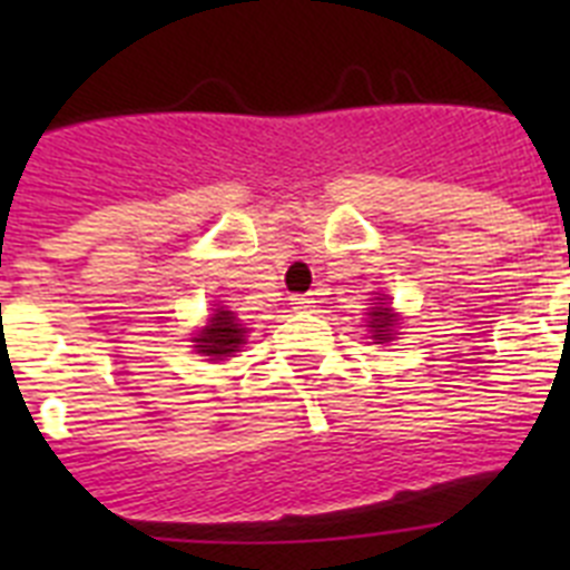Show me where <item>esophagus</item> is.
I'll return each mask as SVG.
<instances>
[{
    "label": "esophagus",
    "mask_w": 570,
    "mask_h": 570,
    "mask_svg": "<svg viewBox=\"0 0 570 570\" xmlns=\"http://www.w3.org/2000/svg\"><path fill=\"white\" fill-rule=\"evenodd\" d=\"M291 305H294L296 311H311L314 308V299H311V296H291Z\"/></svg>",
    "instance_id": "esophagus-1"
}]
</instances>
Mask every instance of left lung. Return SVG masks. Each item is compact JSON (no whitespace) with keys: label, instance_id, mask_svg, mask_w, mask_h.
Wrapping results in <instances>:
<instances>
[{"label":"left lung","instance_id":"left-lung-1","mask_svg":"<svg viewBox=\"0 0 570 570\" xmlns=\"http://www.w3.org/2000/svg\"><path fill=\"white\" fill-rule=\"evenodd\" d=\"M394 325H396V316L391 314V308H387L385 302H380L376 308H371V325H367V328L374 331V340H382V342L394 340V336H391V328H394Z\"/></svg>","mask_w":570,"mask_h":570}]
</instances>
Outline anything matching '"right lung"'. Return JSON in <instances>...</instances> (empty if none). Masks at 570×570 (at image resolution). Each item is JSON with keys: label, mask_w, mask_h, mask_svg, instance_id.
Masks as SVG:
<instances>
[{"label": "right lung", "mask_w": 570, "mask_h": 570, "mask_svg": "<svg viewBox=\"0 0 570 570\" xmlns=\"http://www.w3.org/2000/svg\"><path fill=\"white\" fill-rule=\"evenodd\" d=\"M194 342L199 354L216 356V360H219V356L234 354L236 347L245 342V328H242L239 320H236L230 311L219 308L210 316L208 325L194 336Z\"/></svg>", "instance_id": "add662e5"}]
</instances>
